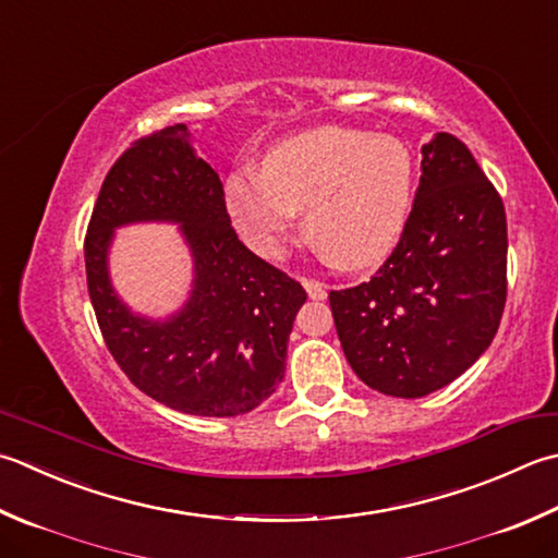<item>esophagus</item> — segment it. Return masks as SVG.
<instances>
[{
    "label": "esophagus",
    "mask_w": 558,
    "mask_h": 558,
    "mask_svg": "<svg viewBox=\"0 0 558 558\" xmlns=\"http://www.w3.org/2000/svg\"><path fill=\"white\" fill-rule=\"evenodd\" d=\"M304 290H307V294L312 300H324L326 298V286L322 280H314V278H304L302 280Z\"/></svg>",
    "instance_id": "esophagus-1"
}]
</instances>
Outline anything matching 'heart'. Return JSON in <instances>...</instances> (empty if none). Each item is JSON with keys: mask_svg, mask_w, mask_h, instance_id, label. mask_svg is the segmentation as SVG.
Masks as SVG:
<instances>
[{"mask_svg": "<svg viewBox=\"0 0 558 558\" xmlns=\"http://www.w3.org/2000/svg\"><path fill=\"white\" fill-rule=\"evenodd\" d=\"M413 157L397 137L316 128L272 147L264 173L227 179V207L260 254H272L304 207L312 244L341 268H367L395 248L413 203Z\"/></svg>", "mask_w": 558, "mask_h": 558, "instance_id": "b5f03b06", "label": "heart"}]
</instances>
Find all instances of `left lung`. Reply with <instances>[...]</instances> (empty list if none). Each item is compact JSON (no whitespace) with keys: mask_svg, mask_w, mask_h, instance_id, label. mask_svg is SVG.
Returning a JSON list of instances; mask_svg holds the SVG:
<instances>
[{"mask_svg":"<svg viewBox=\"0 0 558 558\" xmlns=\"http://www.w3.org/2000/svg\"><path fill=\"white\" fill-rule=\"evenodd\" d=\"M421 167L389 258L367 282L329 292L355 375L401 399L430 395L472 367L508 298V225L496 185L450 133L423 145Z\"/></svg>","mask_w":558,"mask_h":558,"instance_id":"left-lung-1","label":"left lung"}]
</instances>
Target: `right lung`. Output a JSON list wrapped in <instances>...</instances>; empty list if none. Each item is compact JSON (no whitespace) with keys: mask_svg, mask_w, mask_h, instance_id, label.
Returning a JSON list of instances; mask_svg holds the SVG:
<instances>
[{"mask_svg":"<svg viewBox=\"0 0 558 558\" xmlns=\"http://www.w3.org/2000/svg\"><path fill=\"white\" fill-rule=\"evenodd\" d=\"M185 135L181 123L155 130L108 169L84 236L86 288L106 348L140 391L191 416H242L282 381L307 292L239 242L222 181ZM137 219L181 221L196 258L192 300L163 325L130 315L107 282L112 229Z\"/></svg>","mask_w":558,"mask_h":558,"instance_id":"obj_1","label":"right lung"}]
</instances>
